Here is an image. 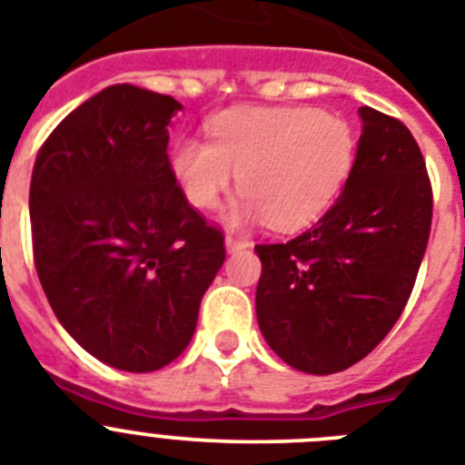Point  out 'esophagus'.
<instances>
[{
	"label": "esophagus",
	"mask_w": 465,
	"mask_h": 465,
	"mask_svg": "<svg viewBox=\"0 0 465 465\" xmlns=\"http://www.w3.org/2000/svg\"><path fill=\"white\" fill-rule=\"evenodd\" d=\"M224 245H226V252H239V251H245V248H248V241H243V239H233V236H226V241H224Z\"/></svg>",
	"instance_id": "esophagus-1"
}]
</instances>
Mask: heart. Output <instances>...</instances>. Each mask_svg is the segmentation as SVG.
<instances>
[{"mask_svg": "<svg viewBox=\"0 0 465 465\" xmlns=\"http://www.w3.org/2000/svg\"><path fill=\"white\" fill-rule=\"evenodd\" d=\"M357 163V132L317 108H236L210 120V142L184 136L173 148L174 177L191 205L214 208L236 186L243 196L229 226L269 224L298 232L317 222Z\"/></svg>", "mask_w": 465, "mask_h": 465, "instance_id": "obj_1", "label": "heart"}]
</instances>
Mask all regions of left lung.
I'll use <instances>...</instances> for the list:
<instances>
[{
	"mask_svg": "<svg viewBox=\"0 0 465 465\" xmlns=\"http://www.w3.org/2000/svg\"><path fill=\"white\" fill-rule=\"evenodd\" d=\"M357 163L338 201L288 243L255 245L257 323L298 371L329 376L383 341L411 295L430 236L423 155L400 120L359 108Z\"/></svg>",
	"mask_w": 465,
	"mask_h": 465,
	"instance_id": "obj_1",
	"label": "left lung"
}]
</instances>
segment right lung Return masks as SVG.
I'll return each instance as SVG.
<instances>
[{
	"label": "right lung",
	"mask_w": 465,
	"mask_h": 465,
	"mask_svg": "<svg viewBox=\"0 0 465 465\" xmlns=\"http://www.w3.org/2000/svg\"><path fill=\"white\" fill-rule=\"evenodd\" d=\"M182 104L111 84L58 124L35 160L37 276L70 338L120 371L163 369L193 338L224 239L191 208L167 158Z\"/></svg>",
	"instance_id": "obj_1"
}]
</instances>
